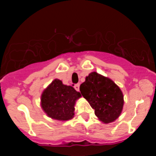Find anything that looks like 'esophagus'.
Returning a JSON list of instances; mask_svg holds the SVG:
<instances>
[{"instance_id": "34e87169", "label": "esophagus", "mask_w": 156, "mask_h": 156, "mask_svg": "<svg viewBox=\"0 0 156 156\" xmlns=\"http://www.w3.org/2000/svg\"><path fill=\"white\" fill-rule=\"evenodd\" d=\"M79 87H80V84H75V86H74V87H75V89L77 91H79Z\"/></svg>"}]
</instances>
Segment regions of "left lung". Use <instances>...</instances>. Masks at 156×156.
I'll return each mask as SVG.
<instances>
[{"mask_svg":"<svg viewBox=\"0 0 156 156\" xmlns=\"http://www.w3.org/2000/svg\"><path fill=\"white\" fill-rule=\"evenodd\" d=\"M80 91L94 109L96 116L103 123H112L122 114L123 93L107 77L96 72H90L80 86Z\"/></svg>","mask_w":156,"mask_h":156,"instance_id":"obj_1","label":"left lung"}]
</instances>
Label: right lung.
<instances>
[{"mask_svg":"<svg viewBox=\"0 0 156 156\" xmlns=\"http://www.w3.org/2000/svg\"><path fill=\"white\" fill-rule=\"evenodd\" d=\"M80 97L81 94L73 87L56 78L42 92L41 106L48 117L66 122L75 115V103Z\"/></svg>","mask_w":156,"mask_h":156,"instance_id":"right-lung-1","label":"right lung"}]
</instances>
